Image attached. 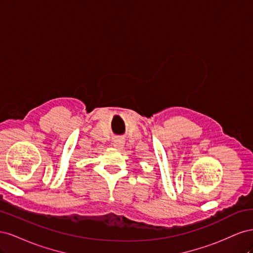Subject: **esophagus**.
<instances>
[{
	"label": "esophagus",
	"mask_w": 253,
	"mask_h": 253,
	"mask_svg": "<svg viewBox=\"0 0 253 253\" xmlns=\"http://www.w3.org/2000/svg\"><path fill=\"white\" fill-rule=\"evenodd\" d=\"M125 142H126L125 138H122V137H117V138H115V139H114V141H113V145H114L115 148L121 149V148L124 147V145H125Z\"/></svg>",
	"instance_id": "1"
}]
</instances>
